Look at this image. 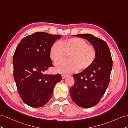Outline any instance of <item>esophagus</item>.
Here are the masks:
<instances>
[{
    "label": "esophagus",
    "instance_id": "34e87169",
    "mask_svg": "<svg viewBox=\"0 0 128 128\" xmlns=\"http://www.w3.org/2000/svg\"><path fill=\"white\" fill-rule=\"evenodd\" d=\"M67 76H68L67 75H65V74H62V78H63V79L66 78L67 77Z\"/></svg>",
    "mask_w": 128,
    "mask_h": 128
}]
</instances>
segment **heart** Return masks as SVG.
<instances>
[{
    "mask_svg": "<svg viewBox=\"0 0 128 128\" xmlns=\"http://www.w3.org/2000/svg\"><path fill=\"white\" fill-rule=\"evenodd\" d=\"M67 54L69 60L58 62L55 66L57 72L65 74L76 72L79 68L80 70H86L94 63L96 57L94 47L78 38L54 42L50 49V57L54 63L63 60Z\"/></svg>",
    "mask_w": 128,
    "mask_h": 128,
    "instance_id": "heart-1",
    "label": "heart"
}]
</instances>
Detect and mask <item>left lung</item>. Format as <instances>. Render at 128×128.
<instances>
[{"label": "left lung", "instance_id": "8db88e82", "mask_svg": "<svg viewBox=\"0 0 128 128\" xmlns=\"http://www.w3.org/2000/svg\"><path fill=\"white\" fill-rule=\"evenodd\" d=\"M86 39L96 49V57L88 68L73 75L74 84L70 89L72 100L78 106L90 108L100 101L110 81L112 60L105 41L90 34L74 35Z\"/></svg>", "mask_w": 128, "mask_h": 128}]
</instances>
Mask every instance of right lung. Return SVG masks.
I'll list each match as a JSON object with an SVG mask.
<instances>
[{
    "mask_svg": "<svg viewBox=\"0 0 128 128\" xmlns=\"http://www.w3.org/2000/svg\"><path fill=\"white\" fill-rule=\"evenodd\" d=\"M60 37L36 32L24 38L16 47L13 58L14 78L21 99L30 107L45 105L52 98L56 84L62 79L60 74H44L53 66L50 49Z\"/></svg>",
    "mask_w": 128,
    "mask_h": 128,
    "instance_id": "add662e5",
    "label": "right lung"
}]
</instances>
